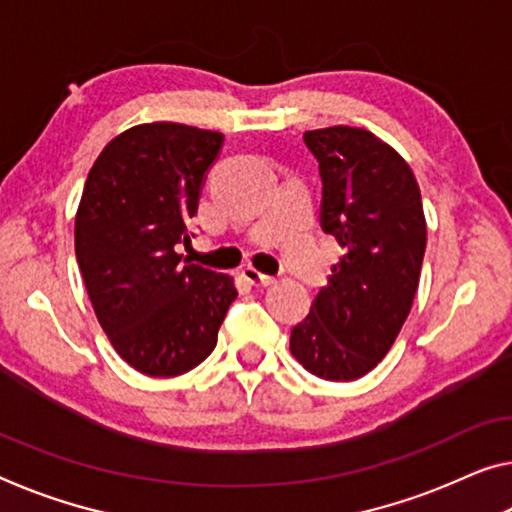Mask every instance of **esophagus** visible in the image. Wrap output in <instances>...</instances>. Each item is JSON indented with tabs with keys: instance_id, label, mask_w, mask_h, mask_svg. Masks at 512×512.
Segmentation results:
<instances>
[{
	"instance_id": "esophagus-1",
	"label": "esophagus",
	"mask_w": 512,
	"mask_h": 512,
	"mask_svg": "<svg viewBox=\"0 0 512 512\" xmlns=\"http://www.w3.org/2000/svg\"><path fill=\"white\" fill-rule=\"evenodd\" d=\"M242 277H245L249 283H254V286H270V283H274L272 274H265L261 270H256L254 265H247L245 270H242Z\"/></svg>"
}]
</instances>
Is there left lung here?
I'll use <instances>...</instances> for the list:
<instances>
[{"label": "left lung", "instance_id": "8db88e82", "mask_svg": "<svg viewBox=\"0 0 512 512\" xmlns=\"http://www.w3.org/2000/svg\"><path fill=\"white\" fill-rule=\"evenodd\" d=\"M304 144L322 178V229L345 254L290 332V352L322 380L350 382L387 355L412 309L426 254L421 192L403 157L368 130H311Z\"/></svg>", "mask_w": 512, "mask_h": 512}]
</instances>
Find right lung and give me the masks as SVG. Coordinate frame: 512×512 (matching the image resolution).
Listing matches in <instances>:
<instances>
[{"label": "right lung", "mask_w": 512, "mask_h": 512, "mask_svg": "<svg viewBox=\"0 0 512 512\" xmlns=\"http://www.w3.org/2000/svg\"><path fill=\"white\" fill-rule=\"evenodd\" d=\"M222 139L180 123L137 125L109 141L86 178L77 263L114 350L144 375L199 366L238 297L229 274L178 254Z\"/></svg>", "instance_id": "right-lung-1"}]
</instances>
